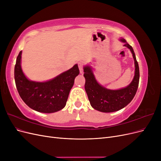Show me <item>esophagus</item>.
Wrapping results in <instances>:
<instances>
[{
	"mask_svg": "<svg viewBox=\"0 0 161 161\" xmlns=\"http://www.w3.org/2000/svg\"><path fill=\"white\" fill-rule=\"evenodd\" d=\"M84 65H85V64H84L83 62H78V66H79V70H80V73L83 72V67H84Z\"/></svg>",
	"mask_w": 161,
	"mask_h": 161,
	"instance_id": "obj_1",
	"label": "esophagus"
}]
</instances>
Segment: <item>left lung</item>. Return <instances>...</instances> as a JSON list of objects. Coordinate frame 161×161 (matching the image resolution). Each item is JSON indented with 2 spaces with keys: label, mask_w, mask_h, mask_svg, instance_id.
Returning a JSON list of instances; mask_svg holds the SVG:
<instances>
[{
  "label": "left lung",
  "mask_w": 161,
  "mask_h": 161,
  "mask_svg": "<svg viewBox=\"0 0 161 161\" xmlns=\"http://www.w3.org/2000/svg\"><path fill=\"white\" fill-rule=\"evenodd\" d=\"M120 41L125 43L124 46L130 50L134 60L135 75L132 81L128 86L118 90L106 89L97 82L91 66H86L83 68L85 78V89L91 105L95 109L105 113L114 112L125 108L133 99L138 87L139 66L134 50L124 39L121 38Z\"/></svg>",
  "instance_id": "obj_1"
}]
</instances>
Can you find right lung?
<instances>
[{
	"label": "right lung",
	"mask_w": 161,
	"mask_h": 161,
	"mask_svg": "<svg viewBox=\"0 0 161 161\" xmlns=\"http://www.w3.org/2000/svg\"><path fill=\"white\" fill-rule=\"evenodd\" d=\"M21 53L22 51L17 58L14 75L17 89L22 100L30 108L42 113H54L64 108L75 77L80 72L78 65L48 81H32L27 79L21 69Z\"/></svg>",
	"instance_id": "1"
}]
</instances>
